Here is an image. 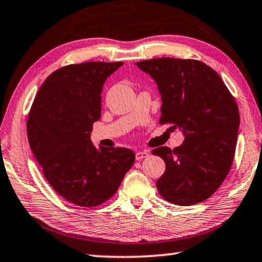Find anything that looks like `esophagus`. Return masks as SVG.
Listing matches in <instances>:
<instances>
[{
    "instance_id": "34e87169",
    "label": "esophagus",
    "mask_w": 262,
    "mask_h": 262,
    "mask_svg": "<svg viewBox=\"0 0 262 262\" xmlns=\"http://www.w3.org/2000/svg\"><path fill=\"white\" fill-rule=\"evenodd\" d=\"M148 155H149V153H148L147 150H139V151H136L135 158H136V160H142L144 158H147Z\"/></svg>"
}]
</instances>
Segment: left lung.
Listing matches in <instances>:
<instances>
[{
  "label": "left lung",
  "mask_w": 262,
  "mask_h": 262,
  "mask_svg": "<svg viewBox=\"0 0 262 262\" xmlns=\"http://www.w3.org/2000/svg\"><path fill=\"white\" fill-rule=\"evenodd\" d=\"M136 66L158 84L160 123L179 127L185 135L173 150H151L166 162L156 188L165 200L179 206L207 200L231 170L240 124L235 100L215 70L201 61L162 57Z\"/></svg>",
  "instance_id": "obj_1"
}]
</instances>
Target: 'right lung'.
<instances>
[{"label": "right lung", "mask_w": 262, "mask_h": 262, "mask_svg": "<svg viewBox=\"0 0 262 262\" xmlns=\"http://www.w3.org/2000/svg\"><path fill=\"white\" fill-rule=\"evenodd\" d=\"M122 64L84 62L57 69L42 83L30 108L31 151L54 190L76 206L108 201L135 161L130 149H97L91 141L104 82Z\"/></svg>", "instance_id": "add662e5"}]
</instances>
